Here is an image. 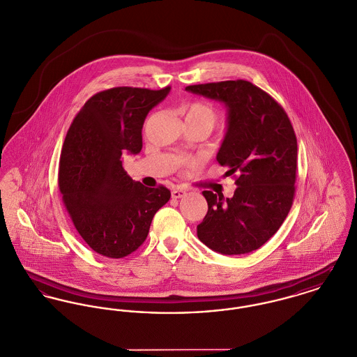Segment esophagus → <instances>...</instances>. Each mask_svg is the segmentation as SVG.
<instances>
[{
    "label": "esophagus",
    "instance_id": "34e87169",
    "mask_svg": "<svg viewBox=\"0 0 357 357\" xmlns=\"http://www.w3.org/2000/svg\"><path fill=\"white\" fill-rule=\"evenodd\" d=\"M171 195H172V198H181V197L186 195V190L178 188V189H174V190L171 192Z\"/></svg>",
    "mask_w": 357,
    "mask_h": 357
}]
</instances>
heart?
<instances>
[{"mask_svg": "<svg viewBox=\"0 0 357 357\" xmlns=\"http://www.w3.org/2000/svg\"><path fill=\"white\" fill-rule=\"evenodd\" d=\"M182 114L185 115L186 122L204 125L209 130H212L219 121L218 110L212 105L202 100H194L185 105L182 107Z\"/></svg>", "mask_w": 357, "mask_h": 357, "instance_id": "1", "label": "heart"}]
</instances>
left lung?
<instances>
[{
    "label": "left lung",
    "instance_id": "left-lung-1",
    "mask_svg": "<svg viewBox=\"0 0 357 357\" xmlns=\"http://www.w3.org/2000/svg\"><path fill=\"white\" fill-rule=\"evenodd\" d=\"M186 91L228 107V129L218 162L235 178L232 198L202 192L208 212L197 225L199 241L225 255L264 246L288 216L295 198L298 141L281 105L246 80L208 82Z\"/></svg>",
    "mask_w": 357,
    "mask_h": 357
}]
</instances>
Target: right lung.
Listing matches in <instances>:
<instances>
[{
  "label": "right lung",
  "mask_w": 357,
  "mask_h": 357,
  "mask_svg": "<svg viewBox=\"0 0 357 357\" xmlns=\"http://www.w3.org/2000/svg\"><path fill=\"white\" fill-rule=\"evenodd\" d=\"M171 86H115L91 96L62 145L58 186L75 228L95 252L123 258L141 246L155 213L171 197L145 188L123 168V155L142 148V125Z\"/></svg>",
  "instance_id": "1"
}]
</instances>
